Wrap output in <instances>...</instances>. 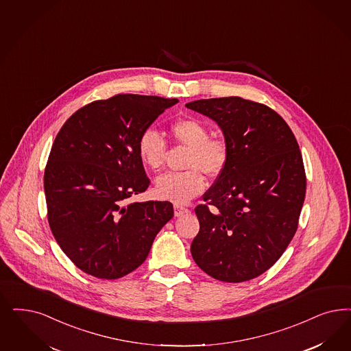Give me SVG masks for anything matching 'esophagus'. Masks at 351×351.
<instances>
[{
  "label": "esophagus",
  "mask_w": 351,
  "mask_h": 351,
  "mask_svg": "<svg viewBox=\"0 0 351 351\" xmlns=\"http://www.w3.org/2000/svg\"><path fill=\"white\" fill-rule=\"evenodd\" d=\"M173 208H175V217H182L184 214L188 213V208H185V207L180 205H175Z\"/></svg>",
  "instance_id": "1"
}]
</instances>
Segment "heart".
Here are the masks:
<instances>
[{"instance_id": "b5f03b06", "label": "heart", "mask_w": 351, "mask_h": 351, "mask_svg": "<svg viewBox=\"0 0 351 351\" xmlns=\"http://www.w3.org/2000/svg\"><path fill=\"white\" fill-rule=\"evenodd\" d=\"M169 131L175 141L191 147L185 172H167L156 182V194L176 205H185L205 189L207 176H218L228 160V149L223 140L210 138L205 124L194 118L173 121ZM137 153L143 165L149 169H160L166 157V143L154 130L146 128L137 140Z\"/></svg>"}]
</instances>
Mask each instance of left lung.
Here are the masks:
<instances>
[{
    "label": "left lung",
    "instance_id": "1",
    "mask_svg": "<svg viewBox=\"0 0 351 351\" xmlns=\"http://www.w3.org/2000/svg\"><path fill=\"white\" fill-rule=\"evenodd\" d=\"M215 121L228 160L195 207L199 232L191 253L211 278L241 282L276 263L291 241L306 194L300 146L289 125L266 105L241 97L185 105Z\"/></svg>",
    "mask_w": 351,
    "mask_h": 351
}]
</instances>
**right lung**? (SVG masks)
I'll use <instances>...</instances> for the list:
<instances>
[{"mask_svg": "<svg viewBox=\"0 0 351 351\" xmlns=\"http://www.w3.org/2000/svg\"><path fill=\"white\" fill-rule=\"evenodd\" d=\"M178 98L118 95L77 110L57 134L44 173L51 233L75 266L97 278L141 266L171 202H130L150 180L137 140Z\"/></svg>", "mask_w": 351, "mask_h": 351, "instance_id": "obj_1", "label": "right lung"}]
</instances>
